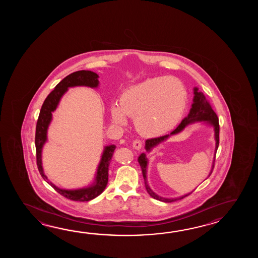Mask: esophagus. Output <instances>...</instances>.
<instances>
[{
  "label": "esophagus",
  "instance_id": "esophagus-1",
  "mask_svg": "<svg viewBox=\"0 0 258 258\" xmlns=\"http://www.w3.org/2000/svg\"><path fill=\"white\" fill-rule=\"evenodd\" d=\"M143 145H144V143H143L142 140H139V139H137V140H135L134 142H133V148H135V149H137V150H139V149H141L143 148Z\"/></svg>",
  "mask_w": 258,
  "mask_h": 258
}]
</instances>
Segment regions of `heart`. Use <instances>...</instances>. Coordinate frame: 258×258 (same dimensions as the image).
I'll return each instance as SVG.
<instances>
[{
	"instance_id": "1",
	"label": "heart",
	"mask_w": 258,
	"mask_h": 258,
	"mask_svg": "<svg viewBox=\"0 0 258 258\" xmlns=\"http://www.w3.org/2000/svg\"><path fill=\"white\" fill-rule=\"evenodd\" d=\"M187 105L183 84L172 77H152L124 90L120 106H111L115 122L125 124L135 119L137 131L145 137H159L178 124Z\"/></svg>"
}]
</instances>
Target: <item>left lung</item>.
<instances>
[{
	"label": "left lung",
	"instance_id": "1",
	"mask_svg": "<svg viewBox=\"0 0 258 258\" xmlns=\"http://www.w3.org/2000/svg\"><path fill=\"white\" fill-rule=\"evenodd\" d=\"M208 121L210 124H212L214 126L215 138H216V152L215 153H217V150H218V148H219V118H218V116L216 114L214 110L212 109V106L210 104L209 99H207V97L202 92H198V88H195L194 103H192V108L190 110V113L181 121V123L177 126L176 129H174L173 131L170 133V135L178 134L181 130H183V128L186 126L187 124L192 123L194 121ZM170 136L169 135H165V136H162V137H154V138L148 139L146 141V149H147V151H150L155 146H157L159 143L164 141ZM215 159H216V154H215L214 161H213V167H212V170H211L210 173H209V176L211 175V173L213 172V169H214L215 167ZM138 162H139V164L141 166V169H142L143 177H144V180H145V186H146V189H147V191H148L149 196L151 198L159 200V201H162V202H166V203H171V202H174V201H177V200H181L182 198H186L187 196L190 195V194H188V195H185V196H182L181 198H171V199L160 198V197H159L158 195H156L150 189V187L148 186V181H147V175H146L147 174L148 159L146 158L145 154H141L139 156Z\"/></svg>",
	"mask_w": 258,
	"mask_h": 258
}]
</instances>
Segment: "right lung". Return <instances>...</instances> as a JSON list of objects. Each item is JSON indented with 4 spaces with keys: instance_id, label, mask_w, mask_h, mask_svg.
<instances>
[{
    "instance_id": "add662e5",
    "label": "right lung",
    "mask_w": 258,
    "mask_h": 258,
    "mask_svg": "<svg viewBox=\"0 0 258 258\" xmlns=\"http://www.w3.org/2000/svg\"><path fill=\"white\" fill-rule=\"evenodd\" d=\"M99 76L91 71L74 72L69 76L64 77L60 81L54 89L48 95V97L44 100L43 104L39 111V118L36 125V135H35V146H36V159L39 173L45 181L49 183L55 191L59 192L62 197L68 198L73 201H89L97 198L101 192L104 191L105 187L109 180V166L110 160L114 153L116 146L111 145L106 147L100 163L98 168V172L96 176V182L92 186L88 188H83L78 190H63L55 186L48 180L46 175H44L43 169L41 165V150L44 144L47 140V129L49 122L51 121V112L56 109L57 105L60 101V98L67 91L68 88L76 87V86H87L90 88H97L99 85L98 80Z\"/></svg>"
}]
</instances>
